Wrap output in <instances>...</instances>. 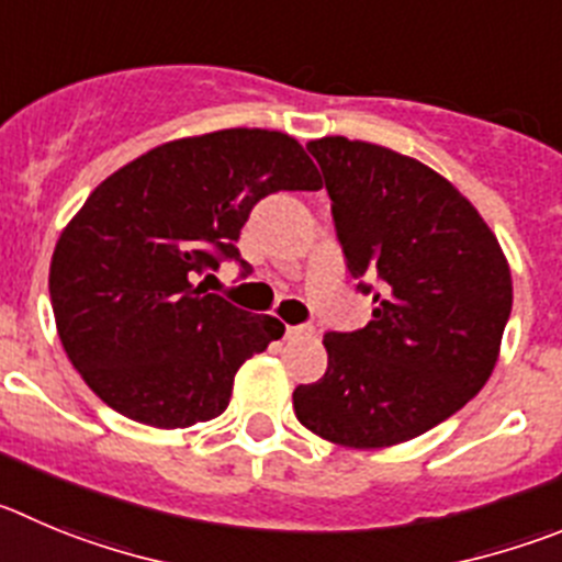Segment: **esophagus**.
Instances as JSON below:
<instances>
[{
    "instance_id": "34e87169",
    "label": "esophagus",
    "mask_w": 562,
    "mask_h": 562,
    "mask_svg": "<svg viewBox=\"0 0 562 562\" xmlns=\"http://www.w3.org/2000/svg\"><path fill=\"white\" fill-rule=\"evenodd\" d=\"M313 335V327H285V338H307Z\"/></svg>"
}]
</instances>
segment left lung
I'll return each instance as SVG.
<instances>
[{
    "instance_id": "1",
    "label": "left lung",
    "mask_w": 562,
    "mask_h": 562,
    "mask_svg": "<svg viewBox=\"0 0 562 562\" xmlns=\"http://www.w3.org/2000/svg\"><path fill=\"white\" fill-rule=\"evenodd\" d=\"M307 151L346 266L380 293L363 329L327 333V371L293 391V413L338 447H396L447 422L494 374L510 266L474 204L416 157L344 135Z\"/></svg>"
}]
</instances>
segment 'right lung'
Returning a JSON list of instances; mask_svg holds the SVG:
<instances>
[{
	"label": "right lung",
	"mask_w": 562,
	"mask_h": 562,
	"mask_svg": "<svg viewBox=\"0 0 562 562\" xmlns=\"http://www.w3.org/2000/svg\"><path fill=\"white\" fill-rule=\"evenodd\" d=\"M322 186L296 138L257 127L169 140L99 182L49 266L57 335L86 385L146 427L222 416L240 366L285 327L191 280L240 260L235 240L260 199Z\"/></svg>",
	"instance_id": "add662e5"
}]
</instances>
